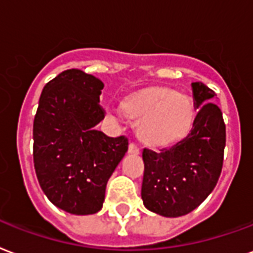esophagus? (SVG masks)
Instances as JSON below:
<instances>
[{
    "mask_svg": "<svg viewBox=\"0 0 253 253\" xmlns=\"http://www.w3.org/2000/svg\"><path fill=\"white\" fill-rule=\"evenodd\" d=\"M140 152L139 147L136 146L135 143H130L128 144V154H131V155H138Z\"/></svg>",
    "mask_w": 253,
    "mask_h": 253,
    "instance_id": "esophagus-1",
    "label": "esophagus"
}]
</instances>
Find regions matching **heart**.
Instances as JSON below:
<instances>
[{
	"label": "heart",
	"instance_id": "obj_1",
	"mask_svg": "<svg viewBox=\"0 0 253 253\" xmlns=\"http://www.w3.org/2000/svg\"><path fill=\"white\" fill-rule=\"evenodd\" d=\"M121 111L131 122H138L136 134L142 143L152 148H167L190 135L196 109L190 96L167 86H146L127 94Z\"/></svg>",
	"mask_w": 253,
	"mask_h": 253
}]
</instances>
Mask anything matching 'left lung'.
<instances>
[{
    "mask_svg": "<svg viewBox=\"0 0 253 253\" xmlns=\"http://www.w3.org/2000/svg\"><path fill=\"white\" fill-rule=\"evenodd\" d=\"M198 109L190 135L159 152L144 148L142 199L147 210L178 217L194 211L216 186L225 147V123L213 90L192 84Z\"/></svg>",
    "mask_w": 253,
    "mask_h": 253,
    "instance_id": "left-lung-1",
    "label": "left lung"
}]
</instances>
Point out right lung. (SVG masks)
<instances>
[{
    "label": "right lung",
    "mask_w": 253,
    "mask_h": 253,
    "mask_svg": "<svg viewBox=\"0 0 253 253\" xmlns=\"http://www.w3.org/2000/svg\"><path fill=\"white\" fill-rule=\"evenodd\" d=\"M103 82L78 69L47 82L33 123V161L47 199L73 215H91L103 206L107 180L128 147L125 135L111 138L95 126Z\"/></svg>",
    "instance_id": "1"
}]
</instances>
